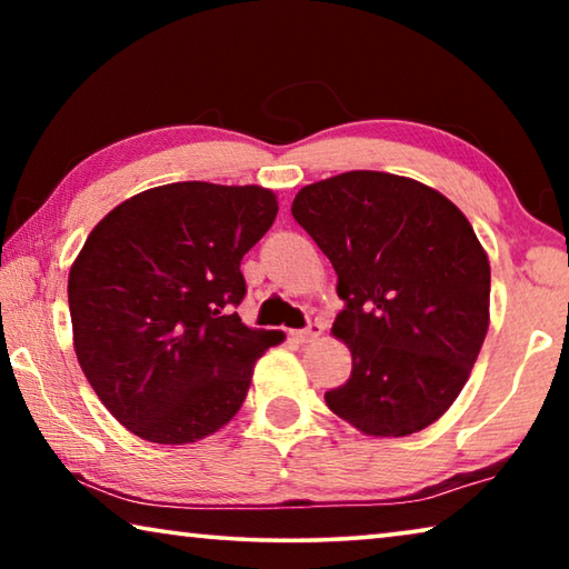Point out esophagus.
Listing matches in <instances>:
<instances>
[{
	"label": "esophagus",
	"instance_id": "esophagus-1",
	"mask_svg": "<svg viewBox=\"0 0 569 569\" xmlns=\"http://www.w3.org/2000/svg\"><path fill=\"white\" fill-rule=\"evenodd\" d=\"M321 333H323V326H321L319 321H311V323L306 326V329H298V331H293V339H296V341H301V343H308V341L319 339Z\"/></svg>",
	"mask_w": 569,
	"mask_h": 569
}]
</instances>
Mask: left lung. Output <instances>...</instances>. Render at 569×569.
Instances as JSON below:
<instances>
[{
	"mask_svg": "<svg viewBox=\"0 0 569 569\" xmlns=\"http://www.w3.org/2000/svg\"><path fill=\"white\" fill-rule=\"evenodd\" d=\"M291 213L329 258L351 349L333 413L369 437L427 429L465 389L489 329V261L465 213L435 188L351 170L298 190Z\"/></svg>",
	"mask_w": 569,
	"mask_h": 569,
	"instance_id": "1",
	"label": "left lung"
}]
</instances>
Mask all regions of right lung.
Here are the masks:
<instances>
[{
    "mask_svg": "<svg viewBox=\"0 0 569 569\" xmlns=\"http://www.w3.org/2000/svg\"><path fill=\"white\" fill-rule=\"evenodd\" d=\"M278 213L258 186L170 182L110 210L72 263L74 353L124 429L156 445L213 435L243 407L281 331L248 329L240 261Z\"/></svg>",
    "mask_w": 569,
    "mask_h": 569,
    "instance_id": "add662e5",
    "label": "right lung"
}]
</instances>
